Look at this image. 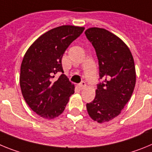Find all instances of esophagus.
<instances>
[{
	"instance_id": "34e87169",
	"label": "esophagus",
	"mask_w": 152,
	"mask_h": 152,
	"mask_svg": "<svg viewBox=\"0 0 152 152\" xmlns=\"http://www.w3.org/2000/svg\"><path fill=\"white\" fill-rule=\"evenodd\" d=\"M78 87H79V88H80V90L85 89V88H86V84H85V82H81L80 84H79Z\"/></svg>"
}]
</instances>
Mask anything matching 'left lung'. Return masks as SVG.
<instances>
[{"mask_svg": "<svg viewBox=\"0 0 152 152\" xmlns=\"http://www.w3.org/2000/svg\"><path fill=\"white\" fill-rule=\"evenodd\" d=\"M84 33L96 51L103 80L97 84L94 100L86 107L93 120L103 123L119 115L131 98L136 80L135 63L128 46L110 31L92 27Z\"/></svg>", "mask_w": 152, "mask_h": 152, "instance_id": "1", "label": "left lung"}]
</instances>
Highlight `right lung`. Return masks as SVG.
I'll return each instance as SVG.
<instances>
[{"label":"right lung","instance_id":"obj_1","mask_svg":"<svg viewBox=\"0 0 152 152\" xmlns=\"http://www.w3.org/2000/svg\"><path fill=\"white\" fill-rule=\"evenodd\" d=\"M84 28L64 25L39 36L30 45L20 67V85L24 100L31 110L45 119H52L63 113L75 85L64 75L61 58ZM62 72L58 79L56 73Z\"/></svg>","mask_w":152,"mask_h":152}]
</instances>
